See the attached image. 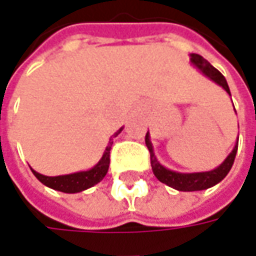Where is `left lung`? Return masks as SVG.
Instances as JSON below:
<instances>
[{
  "label": "left lung",
  "mask_w": 256,
  "mask_h": 256,
  "mask_svg": "<svg viewBox=\"0 0 256 256\" xmlns=\"http://www.w3.org/2000/svg\"><path fill=\"white\" fill-rule=\"evenodd\" d=\"M190 62L200 71L203 76H206L208 80H212L213 82L220 85L224 91L231 96L230 88H228V84H227L224 76L218 70L214 68L206 58H203L199 54L192 53L190 54ZM146 146H147V148L150 151L152 172H154V175L157 176L160 182H162V184L174 188L176 190H180V192H194V190H204V189L214 186V185H217L218 182H222L226 178V175L230 172L231 166L234 164V160H236V154H237L238 150V138L232 151L227 156V158L224 160L223 162L218 165L217 168H214V170L204 172H178L165 168L164 165L160 164V161H158L156 154H154V147H152V142L150 140V133L148 132L146 134Z\"/></svg>",
  "instance_id": "obj_1"
}]
</instances>
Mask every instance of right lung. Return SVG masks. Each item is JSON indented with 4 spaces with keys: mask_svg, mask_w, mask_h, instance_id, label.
I'll return each mask as SVG.
<instances>
[{
    "mask_svg": "<svg viewBox=\"0 0 256 256\" xmlns=\"http://www.w3.org/2000/svg\"><path fill=\"white\" fill-rule=\"evenodd\" d=\"M122 130H123V128H119L109 138V142H108L105 151H104V156L98 161V164L94 165L91 170L74 172V174H68V175L46 176V175H42V174L30 168L33 175L39 179L43 185H46L48 188H52L54 190L64 192V194H78V192H82V190L88 189V188H92L94 185H96L98 182H100L102 179L105 178V175L108 174L109 162H110V148H112V144H114V138L118 134H120Z\"/></svg>",
    "mask_w": 256,
    "mask_h": 256,
    "instance_id": "1",
    "label": "right lung"
}]
</instances>
